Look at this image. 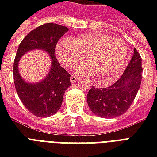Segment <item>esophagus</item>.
Returning <instances> with one entry per match:
<instances>
[{"mask_svg": "<svg viewBox=\"0 0 157 157\" xmlns=\"http://www.w3.org/2000/svg\"><path fill=\"white\" fill-rule=\"evenodd\" d=\"M70 80H71V83H75V82H78L79 77L75 76V75H71V78H70Z\"/></svg>", "mask_w": 157, "mask_h": 157, "instance_id": "obj_1", "label": "esophagus"}]
</instances>
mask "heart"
Masks as SVG:
<instances>
[{
  "instance_id": "obj_1",
  "label": "heart",
  "mask_w": 157,
  "mask_h": 157,
  "mask_svg": "<svg viewBox=\"0 0 157 157\" xmlns=\"http://www.w3.org/2000/svg\"><path fill=\"white\" fill-rule=\"evenodd\" d=\"M55 55L65 67L75 65L86 55L88 61L79 64L75 71L79 75L95 73L105 83L113 82L121 73L127 61V50L124 42L103 33H90L74 40L61 39L55 47Z\"/></svg>"
}]
</instances>
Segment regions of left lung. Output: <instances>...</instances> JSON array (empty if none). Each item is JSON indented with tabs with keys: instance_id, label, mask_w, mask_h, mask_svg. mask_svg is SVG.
<instances>
[{
	"instance_id": "left-lung-1",
	"label": "left lung",
	"mask_w": 157,
	"mask_h": 157,
	"mask_svg": "<svg viewBox=\"0 0 157 157\" xmlns=\"http://www.w3.org/2000/svg\"><path fill=\"white\" fill-rule=\"evenodd\" d=\"M142 79L141 57L134 49V55L118 81L106 88L92 86L86 98L91 111L101 118H112L124 114L135 98Z\"/></svg>"
}]
</instances>
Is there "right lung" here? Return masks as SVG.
<instances>
[{
  "label": "right lung",
  "instance_id": "add662e5",
  "mask_svg": "<svg viewBox=\"0 0 157 157\" xmlns=\"http://www.w3.org/2000/svg\"><path fill=\"white\" fill-rule=\"evenodd\" d=\"M64 26L45 23L29 33L19 44L13 65V78L19 98L29 112L39 118L54 115L60 109L66 89L71 85V75L62 68L55 57L59 39L68 32ZM34 49H42L52 57L48 75L38 83L26 82L19 73L18 63L22 55Z\"/></svg>",
  "mask_w": 157,
  "mask_h": 157
}]
</instances>
